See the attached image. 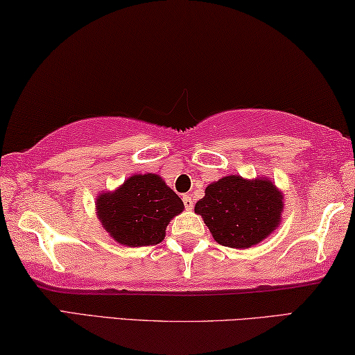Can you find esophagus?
Listing matches in <instances>:
<instances>
[{
    "instance_id": "obj_1",
    "label": "esophagus",
    "mask_w": 355,
    "mask_h": 355,
    "mask_svg": "<svg viewBox=\"0 0 355 355\" xmlns=\"http://www.w3.org/2000/svg\"><path fill=\"white\" fill-rule=\"evenodd\" d=\"M182 201H184L185 209H187V210L193 209V200H191L190 195H184V196H182Z\"/></svg>"
}]
</instances>
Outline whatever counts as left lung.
Here are the masks:
<instances>
[{
	"mask_svg": "<svg viewBox=\"0 0 355 355\" xmlns=\"http://www.w3.org/2000/svg\"><path fill=\"white\" fill-rule=\"evenodd\" d=\"M282 193L270 179L225 176L207 185L206 195L196 202L216 243L246 250L260 243L281 225Z\"/></svg>",
	"mask_w": 355,
	"mask_h": 355,
	"instance_id": "obj_1",
	"label": "left lung"
}]
</instances>
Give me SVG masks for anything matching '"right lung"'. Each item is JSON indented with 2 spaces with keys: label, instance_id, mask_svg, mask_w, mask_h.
<instances>
[{
  "label": "right lung",
  "instance_id": "1",
  "mask_svg": "<svg viewBox=\"0 0 355 355\" xmlns=\"http://www.w3.org/2000/svg\"><path fill=\"white\" fill-rule=\"evenodd\" d=\"M184 210V202L157 174H134L115 191L96 198V215L103 227L120 245H157L168 223Z\"/></svg>",
  "mask_w": 355,
  "mask_h": 355
}]
</instances>
